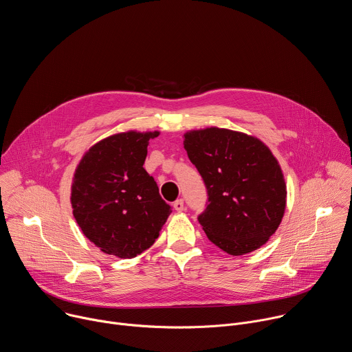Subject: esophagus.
Returning <instances> with one entry per match:
<instances>
[{
  "label": "esophagus",
  "mask_w": 352,
  "mask_h": 352,
  "mask_svg": "<svg viewBox=\"0 0 352 352\" xmlns=\"http://www.w3.org/2000/svg\"><path fill=\"white\" fill-rule=\"evenodd\" d=\"M173 206H174V209H175L177 212H182V210L185 209V206H184V199H177Z\"/></svg>",
  "instance_id": "esophagus-1"
}]
</instances>
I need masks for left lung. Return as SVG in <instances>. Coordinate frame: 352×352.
<instances>
[{
	"label": "left lung",
	"mask_w": 352,
	"mask_h": 352,
	"mask_svg": "<svg viewBox=\"0 0 352 352\" xmlns=\"http://www.w3.org/2000/svg\"><path fill=\"white\" fill-rule=\"evenodd\" d=\"M184 147L208 189V208L197 217L208 238L234 256L265 245L287 202L270 148L255 136L216 126L186 132Z\"/></svg>",
	"instance_id": "1"
}]
</instances>
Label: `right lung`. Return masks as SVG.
I'll list each match as a JSON object with an SVG mask.
<instances>
[{
	"label": "right lung",
	"mask_w": 352,
	"mask_h": 352,
	"mask_svg": "<svg viewBox=\"0 0 352 352\" xmlns=\"http://www.w3.org/2000/svg\"><path fill=\"white\" fill-rule=\"evenodd\" d=\"M159 135H111L93 144L75 170L74 217L85 236L107 255H140L155 243L171 213L155 178L143 168L148 140Z\"/></svg>",
	"instance_id": "add662e5"
}]
</instances>
